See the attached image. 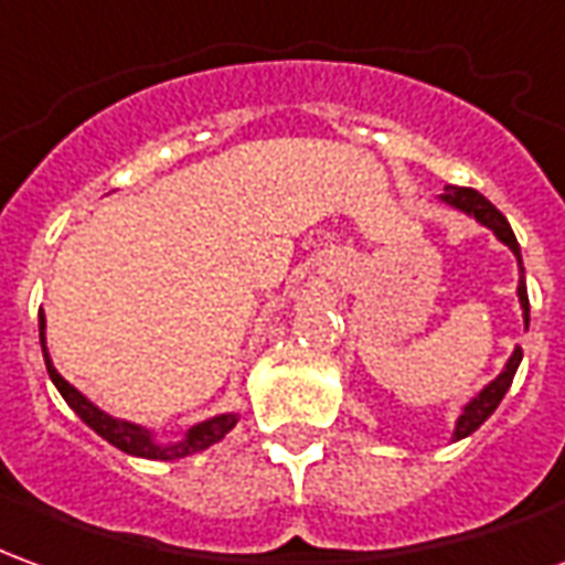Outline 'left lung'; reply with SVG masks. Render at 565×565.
<instances>
[{
    "label": "left lung",
    "mask_w": 565,
    "mask_h": 565,
    "mask_svg": "<svg viewBox=\"0 0 565 565\" xmlns=\"http://www.w3.org/2000/svg\"><path fill=\"white\" fill-rule=\"evenodd\" d=\"M441 205H448V209L460 211L466 217H472L478 226H484L490 233L497 235V242L509 247L514 259H518V302H521V315H523V330H530V296H526V278H523V259H521V245H518V238L511 233L509 221H505V214L484 199L478 190L472 186H445V193L438 196ZM523 360V348L521 344H514V351L505 360V366L499 372L497 379L487 381L484 387L478 393H472L466 403L460 405V412H457V420H454V433H450V441H460V438L472 436L478 426L484 424L487 417L497 412V405L502 403V396L509 393L511 381H514V372L521 366Z\"/></svg>",
    "instance_id": "left-lung-1"
}]
</instances>
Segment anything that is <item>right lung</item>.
I'll return each instance as SVG.
<instances>
[{
  "label": "right lung",
  "mask_w": 565,
  "mask_h": 565,
  "mask_svg": "<svg viewBox=\"0 0 565 565\" xmlns=\"http://www.w3.org/2000/svg\"><path fill=\"white\" fill-rule=\"evenodd\" d=\"M44 330H47V320H44V311H39V339H42L44 351V366H47V375L54 381V387L60 391V396L66 399L68 408L90 426L96 436H103L108 445H115L117 450H124L129 457H141V460H184L190 454H199V450L217 445L235 424H238V412H223V415H214L209 420H199V424L186 426L174 438H162L157 429L150 426L132 424V420H124V417H115L103 412L99 405L90 403L78 387H72L60 372H56L54 360L47 354V342H44Z\"/></svg>",
  "instance_id": "1"
}]
</instances>
